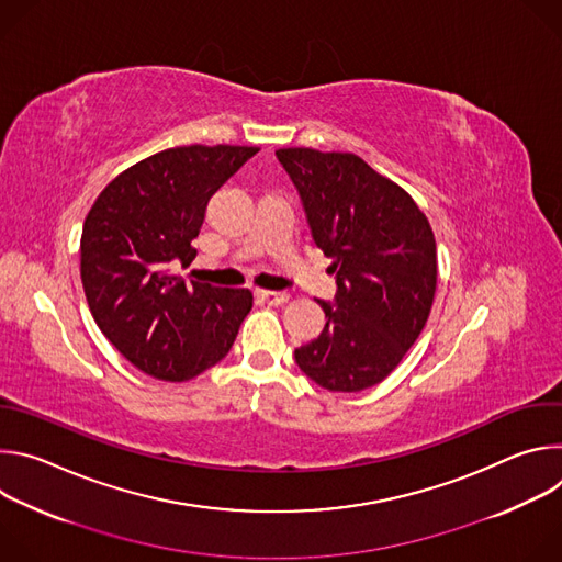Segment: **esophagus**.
<instances>
[{"instance_id": "34e87169", "label": "esophagus", "mask_w": 562, "mask_h": 562, "mask_svg": "<svg viewBox=\"0 0 562 562\" xmlns=\"http://www.w3.org/2000/svg\"><path fill=\"white\" fill-rule=\"evenodd\" d=\"M258 295L262 302H267L271 306H280V304L289 302V293H284V291H258Z\"/></svg>"}]
</instances>
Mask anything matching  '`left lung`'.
<instances>
[{
  "label": "left lung",
  "mask_w": 562,
  "mask_h": 562,
  "mask_svg": "<svg viewBox=\"0 0 562 562\" xmlns=\"http://www.w3.org/2000/svg\"><path fill=\"white\" fill-rule=\"evenodd\" d=\"M276 155L338 284L334 302L317 300L327 325L295 349V362L323 389H369L427 325L438 276L431 224L405 189L353 153L280 148Z\"/></svg>",
  "instance_id": "1"
}]
</instances>
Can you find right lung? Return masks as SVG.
Listing matches in <instances>:
<instances>
[{"instance_id": "right-lung-1", "label": "right lung", "mask_w": 562, "mask_h": 562, "mask_svg": "<svg viewBox=\"0 0 562 562\" xmlns=\"http://www.w3.org/2000/svg\"><path fill=\"white\" fill-rule=\"evenodd\" d=\"M258 146H176L122 171L91 206L79 273L109 342L139 371L184 382L217 364L254 306L249 289L184 282L213 193Z\"/></svg>"}]
</instances>
